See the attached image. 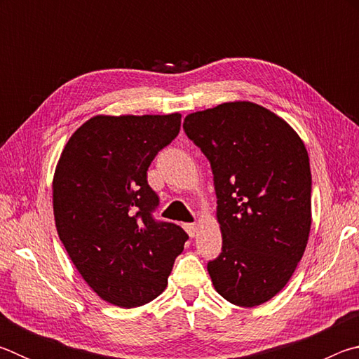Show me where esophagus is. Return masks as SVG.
<instances>
[{"label":"esophagus","instance_id":"34e87169","mask_svg":"<svg viewBox=\"0 0 359 359\" xmlns=\"http://www.w3.org/2000/svg\"><path fill=\"white\" fill-rule=\"evenodd\" d=\"M184 228L190 238H194V234H196V223H185Z\"/></svg>","mask_w":359,"mask_h":359}]
</instances>
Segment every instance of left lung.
Segmentation results:
<instances>
[{
  "mask_svg": "<svg viewBox=\"0 0 359 359\" xmlns=\"http://www.w3.org/2000/svg\"><path fill=\"white\" fill-rule=\"evenodd\" d=\"M187 136L210 163L222 253L208 263L218 294L255 307L293 276L312 224L306 145L283 118L250 101L188 114Z\"/></svg>",
  "mask_w": 359,
  "mask_h": 359,
  "instance_id": "1",
  "label": "left lung"
}]
</instances>
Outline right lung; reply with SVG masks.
Here are the masks:
<instances>
[{"mask_svg": "<svg viewBox=\"0 0 359 359\" xmlns=\"http://www.w3.org/2000/svg\"><path fill=\"white\" fill-rule=\"evenodd\" d=\"M180 114L96 115L77 128L53 175L60 241L101 299L139 307L165 291L188 234L156 222L147 169L180 131Z\"/></svg>", "mask_w": 359, "mask_h": 359, "instance_id": "1", "label": "right lung"}]
</instances>
